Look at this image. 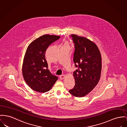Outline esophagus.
<instances>
[{
	"label": "esophagus",
	"mask_w": 127,
	"mask_h": 127,
	"mask_svg": "<svg viewBox=\"0 0 127 127\" xmlns=\"http://www.w3.org/2000/svg\"><path fill=\"white\" fill-rule=\"evenodd\" d=\"M65 77V75H61L60 76V78L61 79H64V77Z\"/></svg>",
	"instance_id": "obj_1"
}]
</instances>
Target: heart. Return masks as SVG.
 Returning a JSON list of instances; mask_svg holds the SVG:
<instances>
[{"instance_id": "1", "label": "heart", "mask_w": 127, "mask_h": 127, "mask_svg": "<svg viewBox=\"0 0 127 127\" xmlns=\"http://www.w3.org/2000/svg\"><path fill=\"white\" fill-rule=\"evenodd\" d=\"M64 47H68V48H69V45L68 43L67 42L65 43Z\"/></svg>"}]
</instances>
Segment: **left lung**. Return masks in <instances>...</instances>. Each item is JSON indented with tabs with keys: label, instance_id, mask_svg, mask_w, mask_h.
<instances>
[{
	"label": "left lung",
	"instance_id": "8db88e82",
	"mask_svg": "<svg viewBox=\"0 0 127 127\" xmlns=\"http://www.w3.org/2000/svg\"><path fill=\"white\" fill-rule=\"evenodd\" d=\"M74 44V87L69 91L74 96L81 97L90 93L98 84L101 76V55L94 43L83 36L71 34Z\"/></svg>",
	"mask_w": 127,
	"mask_h": 127
}]
</instances>
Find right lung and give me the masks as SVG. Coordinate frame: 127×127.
Listing matches in <instances>:
<instances>
[{"label": "right lung", "instance_id": "obj_1", "mask_svg": "<svg viewBox=\"0 0 127 127\" xmlns=\"http://www.w3.org/2000/svg\"><path fill=\"white\" fill-rule=\"evenodd\" d=\"M60 38L57 35H43L31 43L26 50L23 75L26 83L36 92L49 91L58 78L48 69L45 52L49 46Z\"/></svg>", "mask_w": 127, "mask_h": 127}]
</instances>
